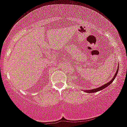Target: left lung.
I'll list each match as a JSON object with an SVG mask.
<instances>
[{"label":"left lung","instance_id":"8db88e82","mask_svg":"<svg viewBox=\"0 0 127 127\" xmlns=\"http://www.w3.org/2000/svg\"><path fill=\"white\" fill-rule=\"evenodd\" d=\"M118 70H119V67H118V69H117V71H116V73H115V76H114L113 77L112 79H111V81H110L108 82V83H106V84H105L102 85V86H100V87H98V88L93 89H90V90H83V91H84L85 92H87V93H93V92H97L100 91V90H103V89H105V87H107V86H108L110 84H111V83H113V81L114 79H115V78H116V76L117 74H118Z\"/></svg>","mask_w":127,"mask_h":127}]
</instances>
